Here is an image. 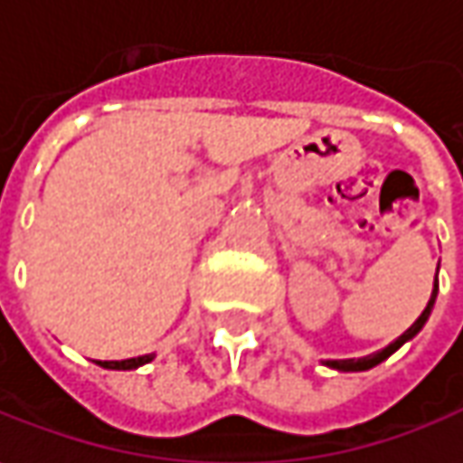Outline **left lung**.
Wrapping results in <instances>:
<instances>
[{
    "label": "left lung",
    "instance_id": "1",
    "mask_svg": "<svg viewBox=\"0 0 463 463\" xmlns=\"http://www.w3.org/2000/svg\"><path fill=\"white\" fill-rule=\"evenodd\" d=\"M435 295H438V277H435V288H432V295H430V303H428V308L422 311V316L414 321L412 326L407 329V332L402 334L396 342H392L386 350H381V352H375V354H368V357H360V360H329L326 365L329 368H336V371H368V368H373V365H378V363H383L389 354H393V352L399 350L407 339H412L414 334L420 332L422 326H425V321H428V316H430V308H432V303H435Z\"/></svg>",
    "mask_w": 463,
    "mask_h": 463
}]
</instances>
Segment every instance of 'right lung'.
Segmentation results:
<instances>
[{
	"instance_id": "obj_1",
	"label": "right lung",
	"mask_w": 463,
	"mask_h": 463,
	"mask_svg": "<svg viewBox=\"0 0 463 463\" xmlns=\"http://www.w3.org/2000/svg\"><path fill=\"white\" fill-rule=\"evenodd\" d=\"M152 360V354H142V357H131V360H116V363H100L98 360V365H103V368H111V371H131V368H139V365H145V363H150Z\"/></svg>"
}]
</instances>
